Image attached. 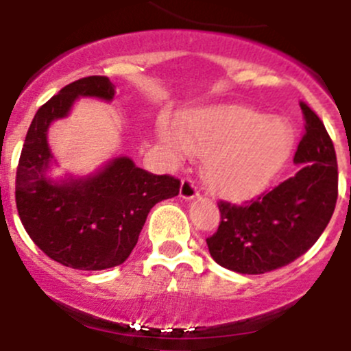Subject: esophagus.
<instances>
[{"instance_id":"1","label":"esophagus","mask_w":351,"mask_h":351,"mask_svg":"<svg viewBox=\"0 0 351 351\" xmlns=\"http://www.w3.org/2000/svg\"><path fill=\"white\" fill-rule=\"evenodd\" d=\"M181 196L184 199H195L199 196V189L191 178H184L181 182Z\"/></svg>"}]
</instances>
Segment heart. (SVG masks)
Segmentation results:
<instances>
[{
    "instance_id": "obj_1",
    "label": "heart",
    "mask_w": 351,
    "mask_h": 351,
    "mask_svg": "<svg viewBox=\"0 0 351 351\" xmlns=\"http://www.w3.org/2000/svg\"><path fill=\"white\" fill-rule=\"evenodd\" d=\"M176 156L206 153L205 173L222 195L246 198L265 188L291 153V129L246 106H212L182 120L181 131L160 128Z\"/></svg>"
}]
</instances>
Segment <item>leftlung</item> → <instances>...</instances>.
<instances>
[{"mask_svg":"<svg viewBox=\"0 0 351 351\" xmlns=\"http://www.w3.org/2000/svg\"><path fill=\"white\" fill-rule=\"evenodd\" d=\"M305 131L293 178L243 205L219 202L220 223L206 238L219 265L239 274H265L295 262L328 228L338 199L336 152L322 120L300 101Z\"/></svg>","mask_w":351,"mask_h":351,"instance_id":"left-lung-1","label":"left lung"}]
</instances>
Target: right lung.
Here are the masks:
<instances>
[{
  "label": "right lung",
  "mask_w": 351,
  "mask_h": 351,
  "mask_svg": "<svg viewBox=\"0 0 351 351\" xmlns=\"http://www.w3.org/2000/svg\"><path fill=\"white\" fill-rule=\"evenodd\" d=\"M115 86L89 75L60 89L32 119L19 167L15 202L23 228L49 258L79 270H103L123 263L134 250L149 210L179 195L181 181L155 176L120 156L98 173L55 182L46 178L53 155L48 128L69 115L79 96L110 101Z\"/></svg>",
  "instance_id": "add662e5"
}]
</instances>
